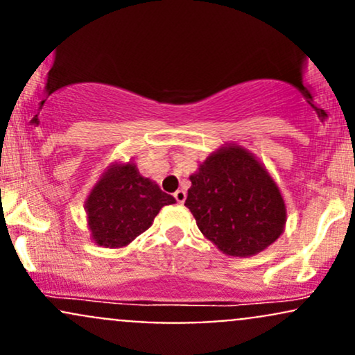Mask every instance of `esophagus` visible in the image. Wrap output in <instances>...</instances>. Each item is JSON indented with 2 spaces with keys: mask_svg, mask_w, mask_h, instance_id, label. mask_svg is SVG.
Returning <instances> with one entry per match:
<instances>
[{
  "mask_svg": "<svg viewBox=\"0 0 355 355\" xmlns=\"http://www.w3.org/2000/svg\"><path fill=\"white\" fill-rule=\"evenodd\" d=\"M173 197H175V200H177L178 204H184L185 202V197H187V193H185V190L178 189L177 192L173 193Z\"/></svg>",
  "mask_w": 355,
  "mask_h": 355,
  "instance_id": "esophagus-1",
  "label": "esophagus"
}]
</instances>
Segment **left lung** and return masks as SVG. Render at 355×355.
<instances>
[{
  "mask_svg": "<svg viewBox=\"0 0 355 355\" xmlns=\"http://www.w3.org/2000/svg\"><path fill=\"white\" fill-rule=\"evenodd\" d=\"M185 206L200 233L225 255L253 257L284 233L287 209L277 182L253 153L223 144L190 175Z\"/></svg>",
  "mask_w": 355,
  "mask_h": 355,
  "instance_id": "8db88e82",
  "label": "left lung"
}]
</instances>
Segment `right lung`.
Wrapping results in <instances>:
<instances>
[{
	"instance_id": "1",
	"label": "right lung",
	"mask_w": 355,
	"mask_h": 355,
	"mask_svg": "<svg viewBox=\"0 0 355 355\" xmlns=\"http://www.w3.org/2000/svg\"><path fill=\"white\" fill-rule=\"evenodd\" d=\"M175 204L134 162H114L103 170L85 200L92 240L103 248H122L155 221L163 206Z\"/></svg>"
}]
</instances>
